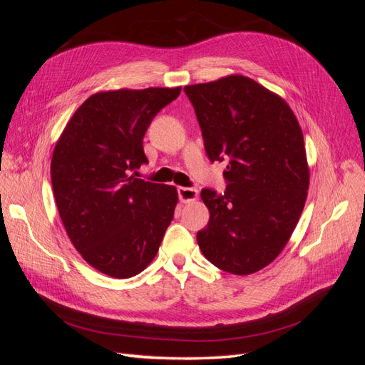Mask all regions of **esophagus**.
<instances>
[{
    "mask_svg": "<svg viewBox=\"0 0 365 365\" xmlns=\"http://www.w3.org/2000/svg\"><path fill=\"white\" fill-rule=\"evenodd\" d=\"M176 192H178V197L181 202H190L197 197V190L193 189V187H178Z\"/></svg>",
    "mask_w": 365,
    "mask_h": 365,
    "instance_id": "obj_1",
    "label": "esophagus"
}]
</instances>
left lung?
Instances as JSON below:
<instances>
[{
    "label": "left lung",
    "instance_id": "8db88e82",
    "mask_svg": "<svg viewBox=\"0 0 365 365\" xmlns=\"http://www.w3.org/2000/svg\"><path fill=\"white\" fill-rule=\"evenodd\" d=\"M208 160L227 161L224 195L202 189L210 212L196 240L219 269L247 275L289 240L309 189L300 125L283 98L245 76L184 88Z\"/></svg>",
    "mask_w": 365,
    "mask_h": 365
}]
</instances>
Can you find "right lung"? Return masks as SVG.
Here are the masks:
<instances>
[{"label":"right lung","instance_id":"right-lung-1","mask_svg":"<svg viewBox=\"0 0 365 365\" xmlns=\"http://www.w3.org/2000/svg\"><path fill=\"white\" fill-rule=\"evenodd\" d=\"M181 88L97 93L63 129L51 158V184L74 248L115 279L140 274L157 256L173 219V185L135 178L148 164L143 138Z\"/></svg>","mask_w":365,"mask_h":365}]
</instances>
